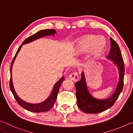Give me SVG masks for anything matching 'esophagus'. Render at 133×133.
<instances>
[{"mask_svg": "<svg viewBox=\"0 0 133 133\" xmlns=\"http://www.w3.org/2000/svg\"><path fill=\"white\" fill-rule=\"evenodd\" d=\"M69 77L70 79H71V81L74 82H76L78 81L79 79L78 75H77V73L76 72H74V73H72L71 75H69Z\"/></svg>", "mask_w": 133, "mask_h": 133, "instance_id": "34e87169", "label": "esophagus"}]
</instances>
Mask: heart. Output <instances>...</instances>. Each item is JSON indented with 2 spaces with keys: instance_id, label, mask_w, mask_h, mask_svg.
Returning a JSON list of instances; mask_svg holds the SVG:
<instances>
[{
  "instance_id": "heart-1",
  "label": "heart",
  "mask_w": 133,
  "mask_h": 133,
  "mask_svg": "<svg viewBox=\"0 0 133 133\" xmlns=\"http://www.w3.org/2000/svg\"><path fill=\"white\" fill-rule=\"evenodd\" d=\"M106 47V41L102 37L90 35L82 37L76 42L75 49L77 54H81L92 50L89 57V62L93 64L104 52Z\"/></svg>"
}]
</instances>
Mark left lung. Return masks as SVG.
Returning <instances> with one entry per match:
<instances>
[{
  "instance_id": "8db88e82",
  "label": "left lung",
  "mask_w": 133,
  "mask_h": 133,
  "mask_svg": "<svg viewBox=\"0 0 133 133\" xmlns=\"http://www.w3.org/2000/svg\"><path fill=\"white\" fill-rule=\"evenodd\" d=\"M110 41L111 50L107 58L111 60V61L116 65L118 69L119 80L116 88L114 94L108 98L104 99H97L90 93L87 89L84 72H82L81 81L76 82L75 84L76 89L77 105L84 113L98 114L106 111L114 104L123 87L124 66L121 50L118 44L112 37H110Z\"/></svg>"
}]
</instances>
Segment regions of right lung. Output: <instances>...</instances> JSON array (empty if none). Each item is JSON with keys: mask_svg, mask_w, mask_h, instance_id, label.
I'll return each instance as SVG.
<instances>
[{"mask_svg": "<svg viewBox=\"0 0 133 133\" xmlns=\"http://www.w3.org/2000/svg\"><path fill=\"white\" fill-rule=\"evenodd\" d=\"M57 33L56 30L54 29H44V30H41L39 32H37V33L33 35L29 36L26 38L25 41L22 42L21 46L17 50L16 55L14 57L13 59H12L11 66H10V88L11 91L12 92V94L15 98V99H16V101L18 102V104L20 106L24 108V109H25L28 111L32 112H36V113H39V112H47L49 111L51 108L53 107L54 104L56 102L57 97V95H58L59 87L62 83L65 80L64 76H62L61 79H60L59 81L56 83V84H54L53 87V89H52V91L51 94L49 97L45 100V101L40 102L38 104H31L29 103V102H27L26 101H24L22 99L20 98L18 96V95L17 94L16 91H15L14 86H13V83H12V65L14 64V60L16 59V58L17 55H18L19 51L21 50L22 46L25 44H27L29 43H31V42H33L34 41H36V40L41 38V37H43L44 36H54L55 34Z\"/></svg>", "mask_w": 133, "mask_h": 133, "instance_id": "add662e5", "label": "right lung"}]
</instances>
